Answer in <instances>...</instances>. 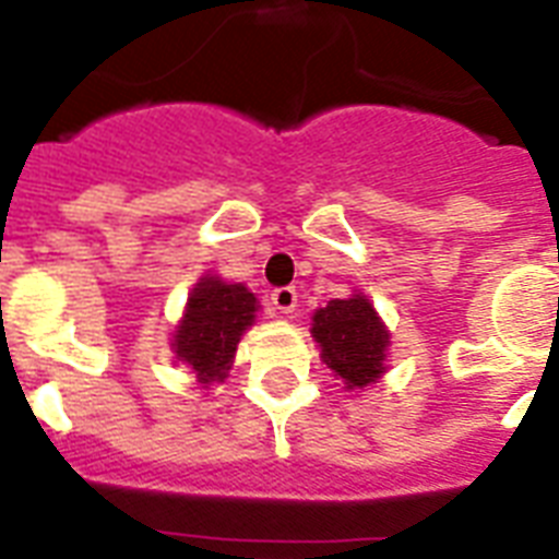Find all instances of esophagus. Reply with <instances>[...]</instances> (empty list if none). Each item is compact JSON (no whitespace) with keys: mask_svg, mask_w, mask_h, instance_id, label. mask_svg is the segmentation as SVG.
Returning a JSON list of instances; mask_svg holds the SVG:
<instances>
[{"mask_svg":"<svg viewBox=\"0 0 559 559\" xmlns=\"http://www.w3.org/2000/svg\"><path fill=\"white\" fill-rule=\"evenodd\" d=\"M272 307L278 310V313H293L298 307V293L293 287H278L272 289Z\"/></svg>","mask_w":559,"mask_h":559,"instance_id":"esophagus-1","label":"esophagus"}]
</instances>
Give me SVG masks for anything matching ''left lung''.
Listing matches in <instances>:
<instances>
[{
	"instance_id": "left-lung-1",
	"label": "left lung",
	"mask_w": 559,
	"mask_h": 559,
	"mask_svg": "<svg viewBox=\"0 0 559 559\" xmlns=\"http://www.w3.org/2000/svg\"><path fill=\"white\" fill-rule=\"evenodd\" d=\"M313 336L322 345L328 368L340 373L348 389H362L385 371L382 359L389 331L366 296L333 298L331 305L316 310Z\"/></svg>"
}]
</instances>
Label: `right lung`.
<instances>
[{
  "label": "right lung",
  "instance_id": "right-lung-1",
  "mask_svg": "<svg viewBox=\"0 0 559 559\" xmlns=\"http://www.w3.org/2000/svg\"><path fill=\"white\" fill-rule=\"evenodd\" d=\"M258 301L243 284L202 278L188 298L186 319L179 322L174 348L202 382L223 380L235 357L237 342L254 322Z\"/></svg>",
  "mask_w": 559,
  "mask_h": 559
}]
</instances>
